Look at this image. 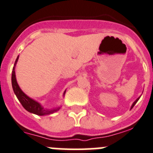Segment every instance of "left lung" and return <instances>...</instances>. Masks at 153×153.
<instances>
[{
  "instance_id": "8db88e82",
  "label": "left lung",
  "mask_w": 153,
  "mask_h": 153,
  "mask_svg": "<svg viewBox=\"0 0 153 153\" xmlns=\"http://www.w3.org/2000/svg\"><path fill=\"white\" fill-rule=\"evenodd\" d=\"M139 99H140V97H139V98H137V100H135V101H134V103H133V105H131V109H132L133 107L134 106V105H135V104H136V103H137V101H138V100H139Z\"/></svg>"
}]
</instances>
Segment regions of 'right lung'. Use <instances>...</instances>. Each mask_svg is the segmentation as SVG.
<instances>
[{
    "label": "right lung",
    "mask_w": 153,
    "mask_h": 153,
    "mask_svg": "<svg viewBox=\"0 0 153 153\" xmlns=\"http://www.w3.org/2000/svg\"><path fill=\"white\" fill-rule=\"evenodd\" d=\"M18 59L19 56L17 57L16 59L15 65L16 64L17 61H18ZM12 86L14 93H15L16 97L18 98L19 101L21 102L22 106H23L24 108H25V109H26L28 112H31V113L35 114V115H50V114L53 113V112H56L57 110H59V108H57V109H44V108L40 105V103H38V102L35 101L34 100L28 97L27 95H25V94L22 92V90L20 89V88L19 87L18 84H17L15 75V67L13 68L12 71ZM65 92H64V94H65Z\"/></svg>",
    "instance_id": "right-lung-1"
}]
</instances>
